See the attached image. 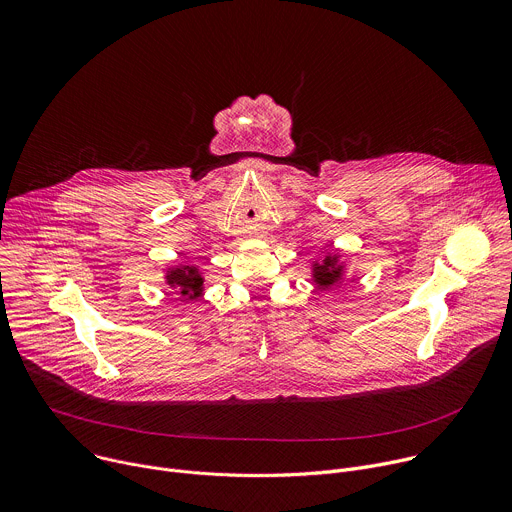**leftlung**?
<instances>
[{
  "label": "left lung",
  "mask_w": 512,
  "mask_h": 512,
  "mask_svg": "<svg viewBox=\"0 0 512 512\" xmlns=\"http://www.w3.org/2000/svg\"><path fill=\"white\" fill-rule=\"evenodd\" d=\"M343 266H337V256H327L323 264H315V280L319 286H331L341 278Z\"/></svg>",
  "instance_id": "1"
}]
</instances>
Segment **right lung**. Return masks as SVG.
<instances>
[{"label": "right lung", "mask_w": 512, "mask_h": 512, "mask_svg": "<svg viewBox=\"0 0 512 512\" xmlns=\"http://www.w3.org/2000/svg\"><path fill=\"white\" fill-rule=\"evenodd\" d=\"M167 284L175 286L183 296L197 298L201 294L203 278L193 266H183V268H175L167 274Z\"/></svg>", "instance_id": "add662e5"}]
</instances>
